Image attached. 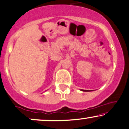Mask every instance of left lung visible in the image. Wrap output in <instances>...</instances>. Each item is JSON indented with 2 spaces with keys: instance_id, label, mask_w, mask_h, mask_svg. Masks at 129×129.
<instances>
[{
  "instance_id": "1",
  "label": "left lung",
  "mask_w": 129,
  "mask_h": 129,
  "mask_svg": "<svg viewBox=\"0 0 129 129\" xmlns=\"http://www.w3.org/2000/svg\"><path fill=\"white\" fill-rule=\"evenodd\" d=\"M81 91H83V92H90V91H92V90H83V89H81Z\"/></svg>"
}]
</instances>
